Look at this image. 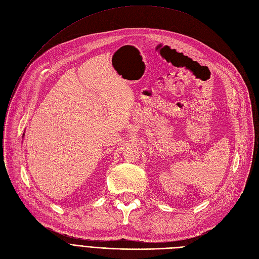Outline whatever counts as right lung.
<instances>
[{
    "label": "right lung",
    "instance_id": "right-lung-1",
    "mask_svg": "<svg viewBox=\"0 0 259 259\" xmlns=\"http://www.w3.org/2000/svg\"><path fill=\"white\" fill-rule=\"evenodd\" d=\"M24 136H25V134H24V135H23V138H24Z\"/></svg>",
    "mask_w": 259,
    "mask_h": 259
}]
</instances>
